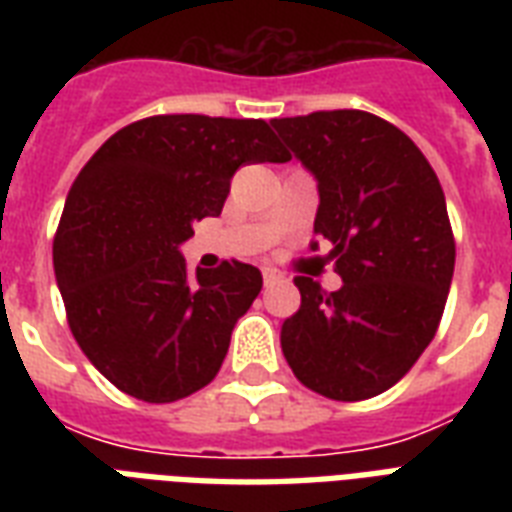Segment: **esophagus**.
<instances>
[{"label":"esophagus","mask_w":512,"mask_h":512,"mask_svg":"<svg viewBox=\"0 0 512 512\" xmlns=\"http://www.w3.org/2000/svg\"><path fill=\"white\" fill-rule=\"evenodd\" d=\"M260 271H263V281H265V284H273V281L281 279V273L276 271V268H271V265H263Z\"/></svg>","instance_id":"34e87169"}]
</instances>
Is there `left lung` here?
<instances>
[{
	"mask_svg": "<svg viewBox=\"0 0 512 512\" xmlns=\"http://www.w3.org/2000/svg\"><path fill=\"white\" fill-rule=\"evenodd\" d=\"M271 124L316 177L313 231L332 241L342 279L327 295L295 276L300 311L281 324V350L305 388L364 401L396 385L436 335L454 273L444 191L420 148L380 116L345 108Z\"/></svg>",
	"mask_w": 512,
	"mask_h": 512,
	"instance_id": "8db88e82",
	"label": "left lung"
}]
</instances>
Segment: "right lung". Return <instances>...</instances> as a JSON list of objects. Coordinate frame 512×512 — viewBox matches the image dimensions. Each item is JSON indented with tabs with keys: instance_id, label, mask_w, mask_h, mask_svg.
Listing matches in <instances>:
<instances>
[{
	"instance_id": "right-lung-1",
	"label": "right lung",
	"mask_w": 512,
	"mask_h": 512,
	"mask_svg": "<svg viewBox=\"0 0 512 512\" xmlns=\"http://www.w3.org/2000/svg\"><path fill=\"white\" fill-rule=\"evenodd\" d=\"M289 162L263 119L170 114L127 124L68 191L52 263L79 348L106 380L170 404L220 372L263 289L255 265L185 268L193 223L217 217L241 164Z\"/></svg>"
}]
</instances>
